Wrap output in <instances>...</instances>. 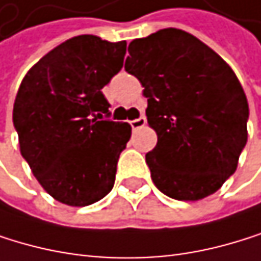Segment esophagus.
<instances>
[{
  "instance_id": "esophagus-1",
  "label": "esophagus",
  "mask_w": 261,
  "mask_h": 261,
  "mask_svg": "<svg viewBox=\"0 0 261 261\" xmlns=\"http://www.w3.org/2000/svg\"><path fill=\"white\" fill-rule=\"evenodd\" d=\"M146 124V118L142 115V116H138L137 119H132L130 121V126H132V129L135 130V129H140V127H143Z\"/></svg>"
}]
</instances>
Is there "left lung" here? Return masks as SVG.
<instances>
[{"label":"left lung","instance_id":"obj_1","mask_svg":"<svg viewBox=\"0 0 261 261\" xmlns=\"http://www.w3.org/2000/svg\"><path fill=\"white\" fill-rule=\"evenodd\" d=\"M124 69L148 97L158 145L152 182L175 200H201L234 173L247 142L249 105L231 67L195 36L165 28L134 39Z\"/></svg>","mask_w":261,"mask_h":261}]
</instances>
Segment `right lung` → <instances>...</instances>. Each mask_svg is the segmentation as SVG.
I'll return each instance as SVG.
<instances>
[{
  "label": "right lung",
  "instance_id": "1",
  "mask_svg": "<svg viewBox=\"0 0 261 261\" xmlns=\"http://www.w3.org/2000/svg\"><path fill=\"white\" fill-rule=\"evenodd\" d=\"M126 40L75 36L42 56L14 102L20 152L40 186L69 206H88L115 184L130 126L109 119L102 88L123 67Z\"/></svg>",
  "mask_w": 261,
  "mask_h": 261
}]
</instances>
